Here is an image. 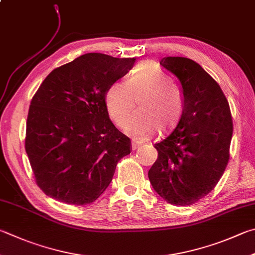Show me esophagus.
I'll use <instances>...</instances> for the list:
<instances>
[{"mask_svg": "<svg viewBox=\"0 0 255 255\" xmlns=\"http://www.w3.org/2000/svg\"><path fill=\"white\" fill-rule=\"evenodd\" d=\"M141 145H142V143L139 142V141H132V143H131V149H132V150H136L137 148H139Z\"/></svg>", "mask_w": 255, "mask_h": 255, "instance_id": "obj_1", "label": "esophagus"}]
</instances>
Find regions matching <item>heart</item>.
Segmentation results:
<instances>
[{
  "instance_id": "obj_1",
  "label": "heart",
  "mask_w": 255,
  "mask_h": 255,
  "mask_svg": "<svg viewBox=\"0 0 255 255\" xmlns=\"http://www.w3.org/2000/svg\"><path fill=\"white\" fill-rule=\"evenodd\" d=\"M139 97V110L129 116L124 126L125 131L133 137L146 136L157 127L166 130L183 113L182 90L149 61L138 64L127 80L115 81L107 88L105 104L110 118L120 126Z\"/></svg>"
}]
</instances>
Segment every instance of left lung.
Returning <instances> with one entry per match:
<instances>
[{"label":"left lung","instance_id":"left-lung-1","mask_svg":"<svg viewBox=\"0 0 255 255\" xmlns=\"http://www.w3.org/2000/svg\"><path fill=\"white\" fill-rule=\"evenodd\" d=\"M160 64L177 78L184 108L174 130L155 143L158 158L148 177L164 201L192 205L216 186L228 166L232 116L219 83L200 64L182 57L163 58Z\"/></svg>","mask_w":255,"mask_h":255}]
</instances>
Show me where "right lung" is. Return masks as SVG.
Instances as JSON below:
<instances>
[{
  "label": "right lung",
  "instance_id": "1",
  "mask_svg": "<svg viewBox=\"0 0 255 255\" xmlns=\"http://www.w3.org/2000/svg\"><path fill=\"white\" fill-rule=\"evenodd\" d=\"M136 59L86 53L59 67L32 98L25 150L42 192L66 204L95 202L130 154V139L109 118L105 94Z\"/></svg>",
  "mask_w": 255,
  "mask_h": 255
}]
</instances>
